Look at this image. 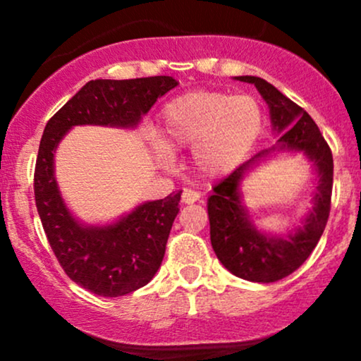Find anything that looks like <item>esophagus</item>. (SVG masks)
Instances as JSON below:
<instances>
[{"label":"esophagus","instance_id":"1","mask_svg":"<svg viewBox=\"0 0 361 361\" xmlns=\"http://www.w3.org/2000/svg\"><path fill=\"white\" fill-rule=\"evenodd\" d=\"M197 200H200V193L195 192L192 188H183V192H181V202L186 205L190 204H195Z\"/></svg>","mask_w":361,"mask_h":361}]
</instances>
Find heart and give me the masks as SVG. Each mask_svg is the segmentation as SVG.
Returning a JSON list of instances; mask_svg holds the SVG:
<instances>
[{"label":"heart","mask_w":361,"mask_h":361,"mask_svg":"<svg viewBox=\"0 0 361 361\" xmlns=\"http://www.w3.org/2000/svg\"><path fill=\"white\" fill-rule=\"evenodd\" d=\"M263 115L256 98L224 91H192L175 98L161 114L166 149L193 147V163L205 176L233 169L258 139Z\"/></svg>","instance_id":"1"}]
</instances>
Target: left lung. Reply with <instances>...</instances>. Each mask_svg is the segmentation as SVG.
<instances>
[{"label": "left lung", "instance_id": "left-lung-1", "mask_svg": "<svg viewBox=\"0 0 361 361\" xmlns=\"http://www.w3.org/2000/svg\"><path fill=\"white\" fill-rule=\"evenodd\" d=\"M235 80L256 86L268 103L271 126L281 137L276 146L259 151L214 186V193L207 202L210 243L219 261L233 275L258 283H271L295 271L324 233L333 193V154L307 111L288 100L275 86L256 76H238ZM279 150L304 152L319 175L313 212L304 226L280 238L255 229L240 204L238 192L242 176L264 157Z\"/></svg>", "mask_w": 361, "mask_h": 361}]
</instances>
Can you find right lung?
I'll return each mask as SVG.
<instances>
[{"label":"right lung","mask_w":361,"mask_h":361,"mask_svg":"<svg viewBox=\"0 0 361 361\" xmlns=\"http://www.w3.org/2000/svg\"><path fill=\"white\" fill-rule=\"evenodd\" d=\"M176 85L171 76L88 81L44 128L34 175L37 212L66 275L97 295H127L152 280L163 263L181 192L146 202L110 226H82L57 188L54 152L74 126L135 127Z\"/></svg>","instance_id":"obj_1"}]
</instances>
